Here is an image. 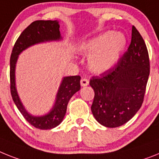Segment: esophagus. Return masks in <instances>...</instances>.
<instances>
[{
	"label": "esophagus",
	"instance_id": "34e87169",
	"mask_svg": "<svg viewBox=\"0 0 159 159\" xmlns=\"http://www.w3.org/2000/svg\"><path fill=\"white\" fill-rule=\"evenodd\" d=\"M89 84V81L88 79L86 78H82L80 80V84L82 87H85Z\"/></svg>",
	"mask_w": 159,
	"mask_h": 159
}]
</instances>
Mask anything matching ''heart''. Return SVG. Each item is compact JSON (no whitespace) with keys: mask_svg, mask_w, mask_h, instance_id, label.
I'll return each instance as SVG.
<instances>
[{"mask_svg":"<svg viewBox=\"0 0 159 159\" xmlns=\"http://www.w3.org/2000/svg\"><path fill=\"white\" fill-rule=\"evenodd\" d=\"M127 46V39L122 33L107 31L81 43L79 51L89 55V66L93 72L101 74L117 63Z\"/></svg>","mask_w":159,"mask_h":159,"instance_id":"heart-1","label":"heart"}]
</instances>
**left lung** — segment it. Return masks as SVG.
I'll return each mask as SVG.
<instances>
[{"instance_id":"8db88e82","label":"left lung","mask_w":159,"mask_h":159,"mask_svg":"<svg viewBox=\"0 0 159 159\" xmlns=\"http://www.w3.org/2000/svg\"><path fill=\"white\" fill-rule=\"evenodd\" d=\"M150 75V59L140 33L132 27L128 50L113 67L90 80L95 96L91 109L100 125L125 124L142 106Z\"/></svg>"}]
</instances>
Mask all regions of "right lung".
Masks as SVG:
<instances>
[{
    "label": "right lung",
    "instance_id": "1",
    "mask_svg": "<svg viewBox=\"0 0 159 159\" xmlns=\"http://www.w3.org/2000/svg\"><path fill=\"white\" fill-rule=\"evenodd\" d=\"M62 39L59 21H35L23 30L14 44L10 57V91L17 108L30 124L40 129H51L63 121L70 99L80 89V76L63 77L51 111L43 116H33L27 112L17 94L15 81V69L19 55L28 47L47 42Z\"/></svg>",
    "mask_w": 159,
    "mask_h": 159
}]
</instances>
